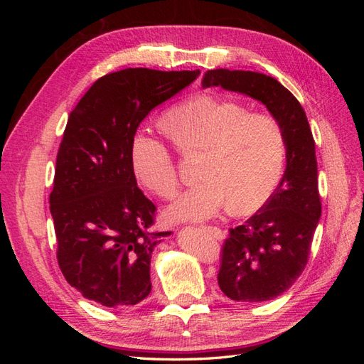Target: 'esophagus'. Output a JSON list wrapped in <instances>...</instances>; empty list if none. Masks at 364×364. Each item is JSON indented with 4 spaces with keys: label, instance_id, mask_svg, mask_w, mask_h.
<instances>
[{
    "label": "esophagus",
    "instance_id": "esophagus-1",
    "mask_svg": "<svg viewBox=\"0 0 364 364\" xmlns=\"http://www.w3.org/2000/svg\"><path fill=\"white\" fill-rule=\"evenodd\" d=\"M206 232H209L211 234L215 240H223L225 238V234H223V230L220 229V228H217V226H205L203 228Z\"/></svg>",
    "mask_w": 364,
    "mask_h": 364
}]
</instances>
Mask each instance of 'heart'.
Returning a JSON list of instances; mask_svg holds the SVG:
<instances>
[{
    "instance_id": "b5f03b06",
    "label": "heart",
    "mask_w": 364,
    "mask_h": 364,
    "mask_svg": "<svg viewBox=\"0 0 364 364\" xmlns=\"http://www.w3.org/2000/svg\"><path fill=\"white\" fill-rule=\"evenodd\" d=\"M159 130L183 153L203 151L199 185L165 209L171 223L203 222L228 205L234 214L255 213L277 190L284 173L285 135L267 112L211 94L194 95L159 119ZM135 179L162 199L178 193L173 158L161 142L136 141L130 155Z\"/></svg>"
}]
</instances>
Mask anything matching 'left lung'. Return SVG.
<instances>
[{"label":"left lung","instance_id":"obj_1","mask_svg":"<svg viewBox=\"0 0 364 364\" xmlns=\"http://www.w3.org/2000/svg\"><path fill=\"white\" fill-rule=\"evenodd\" d=\"M213 86L262 103L285 135L282 179L255 215L229 230L217 277L229 299L270 301L301 277L321 220L313 134L301 103L270 75L218 68L206 71L202 79V87Z\"/></svg>","mask_w":364,"mask_h":364}]
</instances>
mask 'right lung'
<instances>
[{"label": "right lung", "instance_id": "add662e5", "mask_svg": "<svg viewBox=\"0 0 364 364\" xmlns=\"http://www.w3.org/2000/svg\"><path fill=\"white\" fill-rule=\"evenodd\" d=\"M200 71L127 68L98 79L70 114L50 211L65 279L105 306H129L151 291V253L171 232H150L156 206L130 167L136 129Z\"/></svg>", "mask_w": 364, "mask_h": 364}]
</instances>
